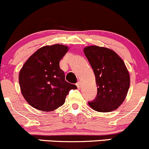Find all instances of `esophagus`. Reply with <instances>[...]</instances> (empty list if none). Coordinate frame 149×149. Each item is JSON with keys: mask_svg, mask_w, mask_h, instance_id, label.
Here are the masks:
<instances>
[{"mask_svg": "<svg viewBox=\"0 0 149 149\" xmlns=\"http://www.w3.org/2000/svg\"><path fill=\"white\" fill-rule=\"evenodd\" d=\"M76 86H77L78 88H81V84L80 82H78V83H76Z\"/></svg>", "mask_w": 149, "mask_h": 149, "instance_id": "esophagus-1", "label": "esophagus"}]
</instances>
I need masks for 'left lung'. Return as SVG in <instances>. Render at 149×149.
Here are the masks:
<instances>
[{
	"label": "left lung",
	"mask_w": 149,
	"mask_h": 149,
	"mask_svg": "<svg viewBox=\"0 0 149 149\" xmlns=\"http://www.w3.org/2000/svg\"><path fill=\"white\" fill-rule=\"evenodd\" d=\"M95 75L97 97L88 104L94 110L109 112L124 102L130 86V76L123 60L113 50L98 46L84 49Z\"/></svg>",
	"instance_id": "obj_1"
}]
</instances>
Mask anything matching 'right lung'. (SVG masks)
<instances>
[{
  "mask_svg": "<svg viewBox=\"0 0 149 149\" xmlns=\"http://www.w3.org/2000/svg\"><path fill=\"white\" fill-rule=\"evenodd\" d=\"M68 48L63 45L45 46L26 61L19 73L21 91L26 102L35 109L52 111L62 106L66 96L77 86L65 80L59 62Z\"/></svg>",
  "mask_w": 149,
  "mask_h": 149,
  "instance_id": "right-lung-1",
  "label": "right lung"
}]
</instances>
